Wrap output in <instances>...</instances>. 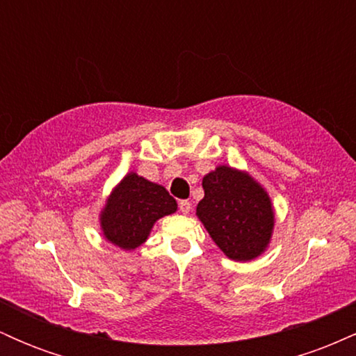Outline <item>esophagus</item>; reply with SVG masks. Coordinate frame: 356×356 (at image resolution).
Returning <instances> with one entry per match:
<instances>
[{"mask_svg": "<svg viewBox=\"0 0 356 356\" xmlns=\"http://www.w3.org/2000/svg\"><path fill=\"white\" fill-rule=\"evenodd\" d=\"M191 209H192V206H191L189 201H181V202H179V211H181L182 214H189Z\"/></svg>", "mask_w": 356, "mask_h": 356, "instance_id": "obj_1", "label": "esophagus"}]
</instances>
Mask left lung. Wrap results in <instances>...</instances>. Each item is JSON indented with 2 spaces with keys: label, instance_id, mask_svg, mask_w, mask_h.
<instances>
[{
  "label": "left lung",
  "instance_id": "1",
  "mask_svg": "<svg viewBox=\"0 0 356 356\" xmlns=\"http://www.w3.org/2000/svg\"><path fill=\"white\" fill-rule=\"evenodd\" d=\"M204 197L195 214L232 261L256 259L266 251L275 229L269 194L246 170L218 165L202 179Z\"/></svg>",
  "mask_w": 356,
  "mask_h": 356
}]
</instances>
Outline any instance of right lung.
Returning <instances> with one entry per match:
<instances>
[{
    "instance_id": "right-lung-1",
    "label": "right lung",
    "mask_w": 356,
    "mask_h": 356,
    "mask_svg": "<svg viewBox=\"0 0 356 356\" xmlns=\"http://www.w3.org/2000/svg\"><path fill=\"white\" fill-rule=\"evenodd\" d=\"M175 211L177 202L164 186L129 172L105 201L100 212V229L110 244L134 251L145 243L159 219Z\"/></svg>"
}]
</instances>
